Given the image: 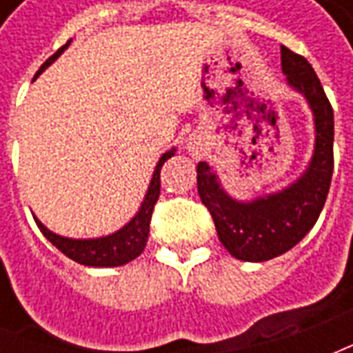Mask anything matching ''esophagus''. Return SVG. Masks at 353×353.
Listing matches in <instances>:
<instances>
[{"label": "esophagus", "mask_w": 353, "mask_h": 353, "mask_svg": "<svg viewBox=\"0 0 353 353\" xmlns=\"http://www.w3.org/2000/svg\"><path fill=\"white\" fill-rule=\"evenodd\" d=\"M187 151L192 154V157H204L208 153V143L204 139L200 138V136H191V138L187 139Z\"/></svg>", "instance_id": "esophagus-1"}]
</instances>
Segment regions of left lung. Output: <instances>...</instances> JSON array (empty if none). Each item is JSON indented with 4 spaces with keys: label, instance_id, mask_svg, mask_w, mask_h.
<instances>
[{
    "label": "left lung",
    "instance_id": "1",
    "mask_svg": "<svg viewBox=\"0 0 353 353\" xmlns=\"http://www.w3.org/2000/svg\"><path fill=\"white\" fill-rule=\"evenodd\" d=\"M281 72L288 75L289 87L303 94L314 113L316 145L303 176L283 191L238 202L225 192L208 162L196 166L200 200L214 217L221 244L232 257L250 263L274 259L310 232L323 210L333 177L334 119L325 90L308 60L283 45Z\"/></svg>",
    "mask_w": 353,
    "mask_h": 353
}]
</instances>
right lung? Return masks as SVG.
<instances>
[{
    "mask_svg": "<svg viewBox=\"0 0 353 353\" xmlns=\"http://www.w3.org/2000/svg\"><path fill=\"white\" fill-rule=\"evenodd\" d=\"M72 43V39L65 43L64 47L52 54V57L45 62V64L39 68V72L35 73V77L45 70L49 68L54 60H57L64 49H68V45ZM176 149L172 151H166L162 154L161 161L154 168L153 179L149 183V189H147V194L143 202H141V208L139 212L130 219V223H126L123 229L117 230L109 236L101 238H90V240H73V238H64L60 234H54L50 232L45 225H43L37 217H34L37 227L43 232V236L49 240L50 244L57 245L60 252L64 253L65 257H70L75 263L85 266H121L130 263L132 259H136L139 253L145 250L147 238H149V223H151V215H153L154 204L159 200V194H161V170L162 164L168 161L170 157H174Z\"/></svg>",
    "mask_w": 353,
    "mask_h": 353,
    "instance_id": "right-lung-1",
    "label": "right lung"
}]
</instances>
